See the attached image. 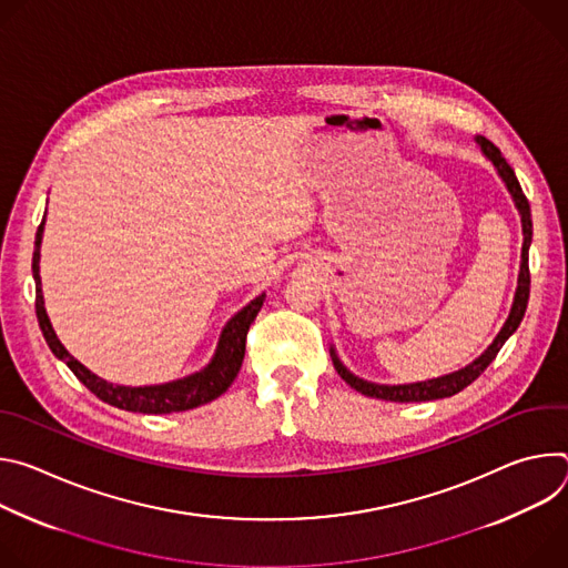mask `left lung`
I'll return each instance as SVG.
<instances>
[{
	"label": "left lung",
	"mask_w": 568,
	"mask_h": 568,
	"mask_svg": "<svg viewBox=\"0 0 568 568\" xmlns=\"http://www.w3.org/2000/svg\"><path fill=\"white\" fill-rule=\"evenodd\" d=\"M476 143L480 145L483 154L493 161V166L497 169L499 178L504 180L506 189L513 195V202L521 215V229H524V247H521V267H519V281H517V292H515V301L510 307V314L504 323L501 333L495 337V342L485 348L483 355H478L471 364H467L460 371H454L449 375H440L434 379H425V382H414V384H375V382H366L357 375H353L337 357L335 348H331V357L333 364L337 368V373L342 375V379L346 384H351L355 390H359L362 395L368 397H377V399H386V402H427V399H440V397H452L458 390H463L465 386H469L485 368L493 364V359L497 357V353L501 351V346L508 342V337L519 328V323L524 318L526 305H528V294H530V272H528V250L532 242V220H530V204L519 186V180L515 175V171L510 169L508 161L504 159L501 150L488 141L485 136H476Z\"/></svg>",
	"instance_id": "left-lung-1"
}]
</instances>
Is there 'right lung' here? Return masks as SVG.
<instances>
[{"label":"right lung","instance_id":"1","mask_svg":"<svg viewBox=\"0 0 568 568\" xmlns=\"http://www.w3.org/2000/svg\"><path fill=\"white\" fill-rule=\"evenodd\" d=\"M44 233V217L36 233V252H33V278H36V314L40 331L51 348V353L62 359L71 373L83 382L99 399L112 404L116 409L132 412V414H175V412H189L206 404L215 397H220L231 382L235 379L242 359H245V344L247 333L254 323L256 314L263 307L265 294L256 296L252 303H247L237 314L229 318L224 326L213 359L197 373H191L186 377L166 382V384H152V386H121L101 379L90 368H85L75 357L69 355V351L60 344L55 337L51 321L44 310V296H42V281H40V245Z\"/></svg>","mask_w":568,"mask_h":568}]
</instances>
